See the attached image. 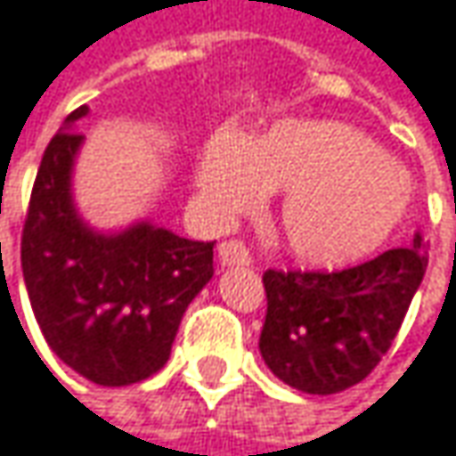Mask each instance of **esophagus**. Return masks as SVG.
<instances>
[{
	"label": "esophagus",
	"mask_w": 456,
	"mask_h": 456,
	"mask_svg": "<svg viewBox=\"0 0 456 456\" xmlns=\"http://www.w3.org/2000/svg\"><path fill=\"white\" fill-rule=\"evenodd\" d=\"M219 261L224 264V266H250L253 264V256H250V250H248V245L242 242V240H224L222 245H219Z\"/></svg>",
	"instance_id": "esophagus-1"
}]
</instances>
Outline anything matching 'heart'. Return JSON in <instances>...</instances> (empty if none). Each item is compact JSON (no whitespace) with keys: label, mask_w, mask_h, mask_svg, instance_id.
<instances>
[{"label":"heart","mask_w":456,"mask_h":456,"mask_svg":"<svg viewBox=\"0 0 456 456\" xmlns=\"http://www.w3.org/2000/svg\"><path fill=\"white\" fill-rule=\"evenodd\" d=\"M198 187L219 214H240L261 192H287L281 234L313 266L373 253L402 222L410 172L368 135L339 122L287 119L240 145L219 135L198 164Z\"/></svg>","instance_id":"heart-1"}]
</instances>
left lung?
Instances as JSON below:
<instances>
[{
  "mask_svg": "<svg viewBox=\"0 0 456 456\" xmlns=\"http://www.w3.org/2000/svg\"><path fill=\"white\" fill-rule=\"evenodd\" d=\"M420 234L342 271L264 273L266 321L258 347L273 376L308 394L360 384L389 352L423 281Z\"/></svg>",
  "mask_w": 456,
  "mask_h": 456,
  "instance_id": "1",
  "label": "left lung"
}]
</instances>
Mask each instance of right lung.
<instances>
[{"label": "right lung", "instance_id": "right-lung-1", "mask_svg": "<svg viewBox=\"0 0 456 456\" xmlns=\"http://www.w3.org/2000/svg\"><path fill=\"white\" fill-rule=\"evenodd\" d=\"M67 114L41 159L20 237L30 308L44 339L99 387L138 384L169 360L192 297L214 273V242L138 224L94 234L69 200V169L83 141Z\"/></svg>", "mask_w": 456, "mask_h": 456}]
</instances>
